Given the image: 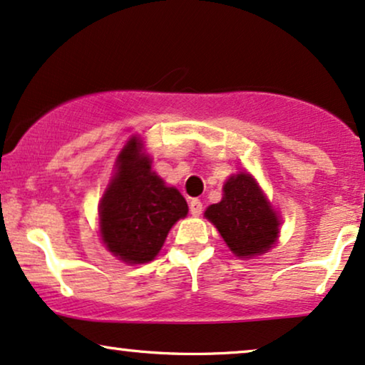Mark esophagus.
Masks as SVG:
<instances>
[{
  "label": "esophagus",
  "instance_id": "obj_1",
  "mask_svg": "<svg viewBox=\"0 0 365 365\" xmlns=\"http://www.w3.org/2000/svg\"><path fill=\"white\" fill-rule=\"evenodd\" d=\"M189 211H191L192 216H200L202 211V202L200 200H196V197H192V200L189 201Z\"/></svg>",
  "mask_w": 365,
  "mask_h": 365
}]
</instances>
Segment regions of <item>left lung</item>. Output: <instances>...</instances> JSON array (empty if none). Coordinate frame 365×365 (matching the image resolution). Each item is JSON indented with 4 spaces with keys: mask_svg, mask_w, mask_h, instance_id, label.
I'll use <instances>...</instances> for the list:
<instances>
[{
    "mask_svg": "<svg viewBox=\"0 0 365 365\" xmlns=\"http://www.w3.org/2000/svg\"><path fill=\"white\" fill-rule=\"evenodd\" d=\"M223 192V200L207 207L205 216L238 258L267 253L278 240L280 217L255 178L235 174L225 182Z\"/></svg>",
    "mask_w": 365,
    "mask_h": 365,
    "instance_id": "obj_1",
    "label": "left lung"
}]
</instances>
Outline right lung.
Returning a JSON list of instances; mask_svg holds the SVG:
<instances>
[{
    "mask_svg": "<svg viewBox=\"0 0 365 365\" xmlns=\"http://www.w3.org/2000/svg\"><path fill=\"white\" fill-rule=\"evenodd\" d=\"M137 137L117 155L115 173L98 205V226L106 248L125 263H148L158 257L169 230L187 215V202L176 187L150 168Z\"/></svg>",
    "mask_w": 365,
    "mask_h": 365,
    "instance_id": "obj_1",
    "label": "right lung"
}]
</instances>
